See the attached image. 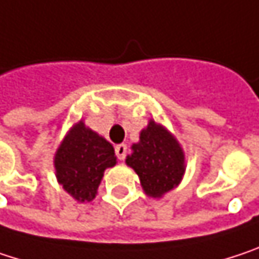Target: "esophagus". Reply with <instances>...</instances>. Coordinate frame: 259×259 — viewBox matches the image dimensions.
Segmentation results:
<instances>
[{"label":"esophagus","instance_id":"esophagus-1","mask_svg":"<svg viewBox=\"0 0 259 259\" xmlns=\"http://www.w3.org/2000/svg\"><path fill=\"white\" fill-rule=\"evenodd\" d=\"M114 152H116V156H117V159H120V161H123L125 159V156H126V145H117L114 147Z\"/></svg>","mask_w":259,"mask_h":259}]
</instances>
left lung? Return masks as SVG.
I'll use <instances>...</instances> for the list:
<instances>
[{
	"label": "left lung",
	"mask_w": 259,
	"mask_h": 259,
	"mask_svg": "<svg viewBox=\"0 0 259 259\" xmlns=\"http://www.w3.org/2000/svg\"><path fill=\"white\" fill-rule=\"evenodd\" d=\"M131 149L126 165L139 175L146 195L159 198L180 183L185 155L178 140L162 125L150 119L140 133V142Z\"/></svg>",
	"instance_id": "left-lung-1"
}]
</instances>
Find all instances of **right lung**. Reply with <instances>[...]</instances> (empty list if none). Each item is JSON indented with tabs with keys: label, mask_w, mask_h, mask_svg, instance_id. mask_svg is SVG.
<instances>
[{
	"label": "right lung",
	"mask_w": 259,
	"mask_h": 259,
	"mask_svg": "<svg viewBox=\"0 0 259 259\" xmlns=\"http://www.w3.org/2000/svg\"><path fill=\"white\" fill-rule=\"evenodd\" d=\"M116 165L113 146L88 128L76 123L55 153L56 179L77 201H92L104 170Z\"/></svg>",
	"instance_id": "right-lung-1"
}]
</instances>
